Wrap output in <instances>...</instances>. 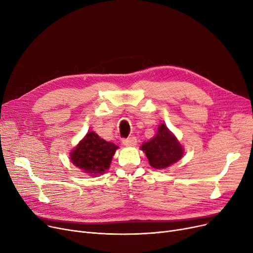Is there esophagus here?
<instances>
[{"label": "esophagus", "mask_w": 253, "mask_h": 253, "mask_svg": "<svg viewBox=\"0 0 253 253\" xmlns=\"http://www.w3.org/2000/svg\"><path fill=\"white\" fill-rule=\"evenodd\" d=\"M137 140H136V137L135 136H130L128 138H124L122 140V143L124 145H126V147H134V145L136 144Z\"/></svg>", "instance_id": "obj_1"}]
</instances>
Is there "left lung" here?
Returning a JSON list of instances; mask_svg holds the SVG:
<instances>
[{
    "label": "left lung",
    "mask_w": 253,
    "mask_h": 253,
    "mask_svg": "<svg viewBox=\"0 0 253 253\" xmlns=\"http://www.w3.org/2000/svg\"><path fill=\"white\" fill-rule=\"evenodd\" d=\"M141 150L156 169L166 168L177 162L183 155L181 144L164 124L158 127L156 135L141 145Z\"/></svg>",
    "instance_id": "obj_1"
}]
</instances>
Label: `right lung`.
I'll return each instance as SVG.
<instances>
[{"label": "right lung", "mask_w": 253, "mask_h": 253, "mask_svg": "<svg viewBox=\"0 0 253 253\" xmlns=\"http://www.w3.org/2000/svg\"><path fill=\"white\" fill-rule=\"evenodd\" d=\"M118 147L100 138L95 132H88L71 153V161L86 173L97 175L109 169Z\"/></svg>", "instance_id": "add662e5"}]
</instances>
